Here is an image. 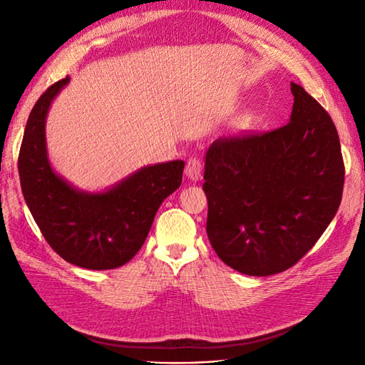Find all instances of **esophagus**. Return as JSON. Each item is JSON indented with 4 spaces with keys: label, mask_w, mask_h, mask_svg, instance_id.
Masks as SVG:
<instances>
[{
    "label": "esophagus",
    "mask_w": 365,
    "mask_h": 365,
    "mask_svg": "<svg viewBox=\"0 0 365 365\" xmlns=\"http://www.w3.org/2000/svg\"><path fill=\"white\" fill-rule=\"evenodd\" d=\"M185 175H187L192 182L199 180L200 175H202V165H200V161L197 158L191 157L187 161V166H185Z\"/></svg>",
    "instance_id": "34e87169"
}]
</instances>
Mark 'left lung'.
<instances>
[{
    "label": "left lung",
    "mask_w": 365,
    "mask_h": 365,
    "mask_svg": "<svg viewBox=\"0 0 365 365\" xmlns=\"http://www.w3.org/2000/svg\"><path fill=\"white\" fill-rule=\"evenodd\" d=\"M290 89L287 125L220 138L205 153L208 240L226 265L247 276L293 267L342 200L345 168L334 122L299 84Z\"/></svg>",
    "instance_id": "1"
}]
</instances>
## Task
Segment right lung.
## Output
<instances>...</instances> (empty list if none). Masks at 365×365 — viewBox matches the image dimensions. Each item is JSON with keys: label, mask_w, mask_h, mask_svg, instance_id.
I'll return each mask as SVG.
<instances>
[{"label": "right lung", "mask_w": 365, "mask_h": 365, "mask_svg": "<svg viewBox=\"0 0 365 365\" xmlns=\"http://www.w3.org/2000/svg\"><path fill=\"white\" fill-rule=\"evenodd\" d=\"M71 76L46 89L31 111L19 155L23 197L46 242L88 269L125 265L141 250L163 200L180 187L185 161L144 166L103 191H83L53 169L45 122Z\"/></svg>", "instance_id": "obj_1"}]
</instances>
